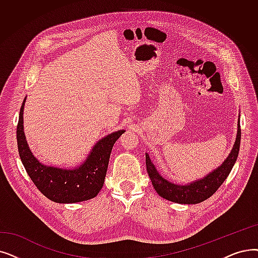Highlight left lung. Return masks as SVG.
Wrapping results in <instances>:
<instances>
[{
  "instance_id": "8db88e82",
  "label": "left lung",
  "mask_w": 258,
  "mask_h": 258,
  "mask_svg": "<svg viewBox=\"0 0 258 258\" xmlns=\"http://www.w3.org/2000/svg\"><path fill=\"white\" fill-rule=\"evenodd\" d=\"M240 136L241 132L238 119L236 140H235L234 147L230 155L227 157V159L216 170L208 174L205 178L198 179L196 181L184 185L175 184L164 179L158 173V171L156 170L149 154L147 153L145 154V163H147L148 174L151 178V181L154 185V188L156 189V192L162 198L177 204L195 205L201 203V201H205L217 191L219 186L229 176L234 163L236 162L240 147Z\"/></svg>"
}]
</instances>
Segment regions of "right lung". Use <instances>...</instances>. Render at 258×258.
<instances>
[{"instance_id": "add662e5", "label": "right lung", "mask_w": 258, "mask_h": 258, "mask_svg": "<svg viewBox=\"0 0 258 258\" xmlns=\"http://www.w3.org/2000/svg\"><path fill=\"white\" fill-rule=\"evenodd\" d=\"M26 98L22 103L17 127L20 158L32 182L48 199L58 204H74L96 197L102 188L107 171L109 156L115 142L125 131L111 133L99 140L85 161L74 169H60L41 163L27 144L23 111Z\"/></svg>"}]
</instances>
